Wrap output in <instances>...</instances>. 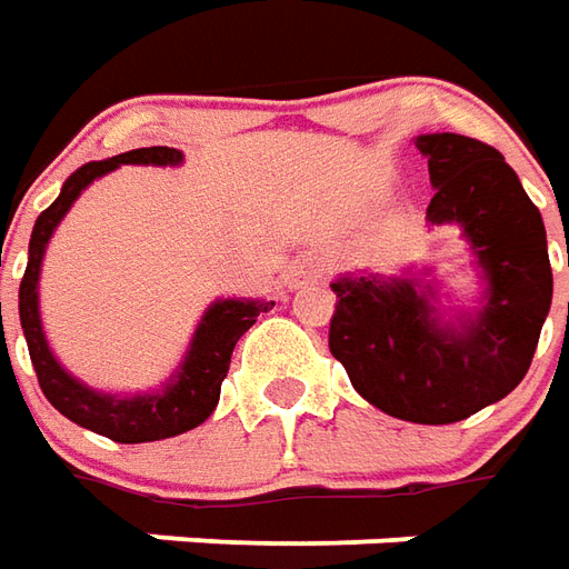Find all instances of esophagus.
I'll return each instance as SVG.
<instances>
[{
	"label": "esophagus",
	"instance_id": "obj_1",
	"mask_svg": "<svg viewBox=\"0 0 569 569\" xmlns=\"http://www.w3.org/2000/svg\"><path fill=\"white\" fill-rule=\"evenodd\" d=\"M325 276V263L318 257H306V260H297V263L288 269L284 276V284L288 288H303V284H316Z\"/></svg>",
	"mask_w": 569,
	"mask_h": 569
}]
</instances>
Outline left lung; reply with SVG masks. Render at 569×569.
Returning a JSON list of instances; mask_svg holds the SVG:
<instances>
[{"mask_svg": "<svg viewBox=\"0 0 569 569\" xmlns=\"http://www.w3.org/2000/svg\"><path fill=\"white\" fill-rule=\"evenodd\" d=\"M413 143L435 187L426 223L459 227L481 297L471 309L450 303L432 269L346 272L330 281V352L382 413L447 426L523 380L551 309L549 244L542 213L497 149L462 134Z\"/></svg>", "mask_w": 569, "mask_h": 569, "instance_id": "8db88e82", "label": "left lung"}]
</instances>
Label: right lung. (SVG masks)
Masks as SVG:
<instances>
[{"label":"right lung","mask_w":569,"mask_h":569,"mask_svg":"<svg viewBox=\"0 0 569 569\" xmlns=\"http://www.w3.org/2000/svg\"><path fill=\"white\" fill-rule=\"evenodd\" d=\"M122 164H183V152L171 147H143L112 156L103 162H88L79 171L67 177L60 196L46 211L36 217L33 236H30V257L27 272L20 281L18 309L20 328L27 337V349L33 358L36 377L46 398L60 410L67 420L82 429L103 435L119 445H143V441H162L174 438L189 429H196L213 413L220 401V382L227 380L229 358L244 330L251 328L260 312L272 309V300H251V297H217L192 330L187 356L177 370L159 389L147 392H100L84 386L79 377H72L63 368L58 356L48 346L42 312H39V278H42V260H46L48 241L58 232L60 220L70 213L76 199L94 180L110 174ZM6 337V330H2Z\"/></svg>","instance_id":"right-lung-1"}]
</instances>
